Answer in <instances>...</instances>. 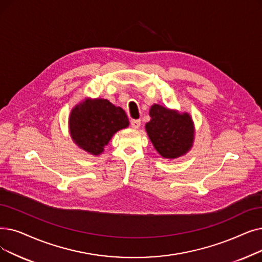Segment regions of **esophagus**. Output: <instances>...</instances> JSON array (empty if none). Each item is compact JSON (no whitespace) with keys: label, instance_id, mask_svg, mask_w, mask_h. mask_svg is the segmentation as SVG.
<instances>
[{"label":"esophagus","instance_id":"esophagus-1","mask_svg":"<svg viewBox=\"0 0 262 262\" xmlns=\"http://www.w3.org/2000/svg\"><path fill=\"white\" fill-rule=\"evenodd\" d=\"M141 125V121L140 120H130V126L135 129H137L140 127Z\"/></svg>","mask_w":262,"mask_h":262}]
</instances>
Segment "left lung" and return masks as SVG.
<instances>
[{"mask_svg":"<svg viewBox=\"0 0 262 262\" xmlns=\"http://www.w3.org/2000/svg\"><path fill=\"white\" fill-rule=\"evenodd\" d=\"M151 121L145 129L156 151L165 158H177L185 154L194 140V124L187 113L169 110L153 105L150 109Z\"/></svg>","mask_w":262,"mask_h":262,"instance_id":"obj_1","label":"left lung"}]
</instances>
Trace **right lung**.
Here are the masks:
<instances>
[{"label": "right lung", "instance_id": "obj_1", "mask_svg": "<svg viewBox=\"0 0 262 262\" xmlns=\"http://www.w3.org/2000/svg\"><path fill=\"white\" fill-rule=\"evenodd\" d=\"M128 118L121 108L107 99H86L76 106L70 117V130L75 143L98 155L118 130L128 126Z\"/></svg>", "mask_w": 262, "mask_h": 262}]
</instances>
